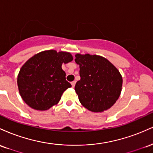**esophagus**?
I'll return each instance as SVG.
<instances>
[{"label":"esophagus","instance_id":"esophagus-1","mask_svg":"<svg viewBox=\"0 0 153 153\" xmlns=\"http://www.w3.org/2000/svg\"><path fill=\"white\" fill-rule=\"evenodd\" d=\"M75 83H76V81H75V80H74V81H73L71 82V85H72V86H73V88L75 87Z\"/></svg>","mask_w":153,"mask_h":153}]
</instances>
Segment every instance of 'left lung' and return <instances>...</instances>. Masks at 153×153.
<instances>
[{
    "instance_id": "1",
    "label": "left lung",
    "mask_w": 153,
    "mask_h": 153,
    "mask_svg": "<svg viewBox=\"0 0 153 153\" xmlns=\"http://www.w3.org/2000/svg\"><path fill=\"white\" fill-rule=\"evenodd\" d=\"M75 61L80 66V80L75 90L80 103L93 112L110 108L122 91V77L117 68L96 54H77Z\"/></svg>"
}]
</instances>
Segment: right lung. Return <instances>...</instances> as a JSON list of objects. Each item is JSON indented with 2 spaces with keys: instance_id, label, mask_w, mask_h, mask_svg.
Returning a JSON list of instances; mask_svg holds the SVG:
<instances>
[{
  "instance_id": "1",
  "label": "right lung",
  "mask_w": 153,
  "mask_h": 153,
  "mask_svg": "<svg viewBox=\"0 0 153 153\" xmlns=\"http://www.w3.org/2000/svg\"><path fill=\"white\" fill-rule=\"evenodd\" d=\"M73 59L69 52L52 50L43 51L28 59L17 78L19 94L24 102L39 111L57 104L63 92L71 87L62 65Z\"/></svg>"
}]
</instances>
